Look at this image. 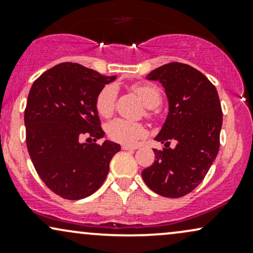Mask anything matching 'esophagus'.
<instances>
[{
  "instance_id": "esophagus-1",
  "label": "esophagus",
  "mask_w": 253,
  "mask_h": 253,
  "mask_svg": "<svg viewBox=\"0 0 253 253\" xmlns=\"http://www.w3.org/2000/svg\"><path fill=\"white\" fill-rule=\"evenodd\" d=\"M121 147H123V150L125 151H133L138 149V146H133V145H123Z\"/></svg>"
}]
</instances>
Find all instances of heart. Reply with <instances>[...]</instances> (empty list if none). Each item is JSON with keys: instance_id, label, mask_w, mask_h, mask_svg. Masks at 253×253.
Returning a JSON list of instances; mask_svg holds the SVG:
<instances>
[{"instance_id": "obj_1", "label": "heart", "mask_w": 253, "mask_h": 253, "mask_svg": "<svg viewBox=\"0 0 253 253\" xmlns=\"http://www.w3.org/2000/svg\"><path fill=\"white\" fill-rule=\"evenodd\" d=\"M140 100L147 108H155L162 101L161 90L155 84H135L132 86ZM117 88L112 84L103 86L96 97V109L98 114L103 118L112 115L117 101ZM107 133L112 140L123 144H132L144 135L145 128L141 124L133 123L126 119H115L107 126Z\"/></svg>"}]
</instances>
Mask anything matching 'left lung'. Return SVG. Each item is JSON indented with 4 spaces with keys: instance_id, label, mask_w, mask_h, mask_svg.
Returning <instances> with one entry per match:
<instances>
[{
    "instance_id": "1",
    "label": "left lung",
    "mask_w": 253,
    "mask_h": 253,
    "mask_svg": "<svg viewBox=\"0 0 253 253\" xmlns=\"http://www.w3.org/2000/svg\"><path fill=\"white\" fill-rule=\"evenodd\" d=\"M159 81L169 102L167 120L155 140L165 145L141 172L158 195L182 197L193 191L215 161L220 146L222 110L215 86L205 75L183 63H169L147 75ZM176 141L175 149L169 147Z\"/></svg>"
}]
</instances>
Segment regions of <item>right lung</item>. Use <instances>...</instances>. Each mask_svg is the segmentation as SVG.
I'll return each instance as SVG.
<instances>
[{
	"instance_id": "right-lung-1",
	"label": "right lung",
	"mask_w": 253,
	"mask_h": 253,
	"mask_svg": "<svg viewBox=\"0 0 253 253\" xmlns=\"http://www.w3.org/2000/svg\"><path fill=\"white\" fill-rule=\"evenodd\" d=\"M117 76L76 63H62L33 83L25 109L26 143L38 175L54 194L81 200L102 185L120 145L81 143L83 134L104 136L96 109L100 90Z\"/></svg>"
}]
</instances>
